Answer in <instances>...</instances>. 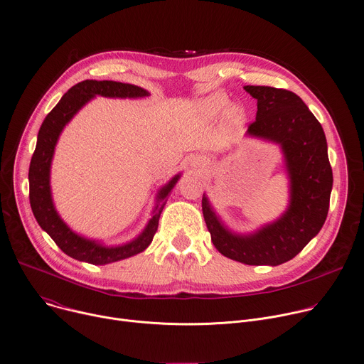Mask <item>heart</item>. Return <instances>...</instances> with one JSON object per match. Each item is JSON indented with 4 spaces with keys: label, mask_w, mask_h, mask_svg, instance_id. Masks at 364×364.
<instances>
[{
    "label": "heart",
    "mask_w": 364,
    "mask_h": 364,
    "mask_svg": "<svg viewBox=\"0 0 364 364\" xmlns=\"http://www.w3.org/2000/svg\"><path fill=\"white\" fill-rule=\"evenodd\" d=\"M228 103H229V98L223 92H215V94L209 95L206 100L202 103V109H203V112L206 114L213 116V114L220 113L228 106ZM228 119H229L230 123L238 126V124H241L244 122L245 113H244V110L241 107L235 106V107H232V109L228 112Z\"/></svg>",
    "instance_id": "1"
}]
</instances>
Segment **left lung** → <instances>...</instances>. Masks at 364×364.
<instances>
[{
    "mask_svg": "<svg viewBox=\"0 0 364 364\" xmlns=\"http://www.w3.org/2000/svg\"><path fill=\"white\" fill-rule=\"evenodd\" d=\"M257 98L248 134L282 145L291 184L287 212L250 237L232 235L220 225L206 197L202 209L212 242L225 257L248 266H279L299 254L319 232L329 209L333 170L321 123L299 95L274 87L245 85Z\"/></svg>",
    "mask_w": 364,
    "mask_h": 364,
    "instance_id": "obj_1",
    "label": "left lung"
}]
</instances>
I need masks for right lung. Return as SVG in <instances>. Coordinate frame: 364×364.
<instances>
[{
  "label": "right lung",
  "mask_w": 364,
  "mask_h": 364,
  "mask_svg": "<svg viewBox=\"0 0 364 364\" xmlns=\"http://www.w3.org/2000/svg\"><path fill=\"white\" fill-rule=\"evenodd\" d=\"M97 94L105 97H146L149 92L141 87L116 81L85 80L71 87L63 94L60 102L45 117L41 126L38 135V145L35 152H33L28 168V197L33 215H35L38 223L43 230H46L50 238L55 241V244L65 254L80 261L95 264V266L97 264L103 266V264L114 262L139 254L152 242V238L158 229L161 212L165 206V202H167L165 197L168 196L180 176H176L159 191V205L155 208V213L149 220L148 226L145 228L142 235H139V238H136L135 241L122 247L106 248L102 247L100 244L84 240L74 234L73 230L60 220L52 203L49 187L50 161L56 141L63 126L73 119V116L90 100V98H92Z\"/></svg>",
  "instance_id": "obj_1"
}]
</instances>
